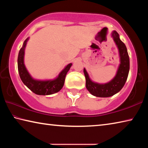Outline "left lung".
<instances>
[{
	"label": "left lung",
	"instance_id": "1",
	"mask_svg": "<svg viewBox=\"0 0 148 148\" xmlns=\"http://www.w3.org/2000/svg\"><path fill=\"white\" fill-rule=\"evenodd\" d=\"M114 42L118 47L120 57V64L114 78L104 84H99L92 82L86 69L84 72L86 79V88L90 93L98 97H109L113 96L121 90L127 81L129 72V57L125 44L119 38V34L116 31L112 33Z\"/></svg>",
	"mask_w": 148,
	"mask_h": 148
}]
</instances>
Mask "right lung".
Listing matches in <instances>:
<instances>
[{"mask_svg":"<svg viewBox=\"0 0 148 148\" xmlns=\"http://www.w3.org/2000/svg\"><path fill=\"white\" fill-rule=\"evenodd\" d=\"M28 40L29 38L25 40L23 47L19 50L18 58H17L18 72L21 81L30 90L36 95H48L59 91L64 86L65 77L67 72L71 69L72 63L67 65L59 74L58 77L53 80L40 81V80L34 79L29 74L24 64L25 47L26 46Z\"/></svg>","mask_w":148,"mask_h":148,"instance_id":"right-lung-1","label":"right lung"}]
</instances>
